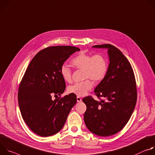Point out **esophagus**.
I'll use <instances>...</instances> for the list:
<instances>
[{"label":"esophagus","instance_id":"esophagus-1","mask_svg":"<svg viewBox=\"0 0 155 155\" xmlns=\"http://www.w3.org/2000/svg\"><path fill=\"white\" fill-rule=\"evenodd\" d=\"M77 101L78 102H81V101H82V98H81V97H77Z\"/></svg>","mask_w":155,"mask_h":155}]
</instances>
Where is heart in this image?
Masks as SVG:
<instances>
[{
    "label": "heart",
    "mask_w": 155,
    "mask_h": 155,
    "mask_svg": "<svg viewBox=\"0 0 155 155\" xmlns=\"http://www.w3.org/2000/svg\"><path fill=\"white\" fill-rule=\"evenodd\" d=\"M73 66L83 70V79H90L95 83L101 81L107 76L108 70V61L101 54L94 55L81 52L71 60ZM60 74L63 79L67 82L71 79V70L66 64L60 68ZM86 79L81 82H76L68 87V92L78 96H84L92 89L93 82Z\"/></svg>",
    "instance_id": "b5f03b06"
}]
</instances>
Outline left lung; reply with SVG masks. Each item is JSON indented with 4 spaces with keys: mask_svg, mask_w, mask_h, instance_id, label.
<instances>
[{
    "mask_svg": "<svg viewBox=\"0 0 155 155\" xmlns=\"http://www.w3.org/2000/svg\"><path fill=\"white\" fill-rule=\"evenodd\" d=\"M93 47L107 48L110 64L107 76L94 91L98 98L105 100L84 98L87 107L84 119L91 132L107 137L119 132L129 121L137 102L136 82L131 64L118 48L108 44Z\"/></svg>",
    "mask_w": 155,
    "mask_h": 155,
    "instance_id": "8db88e82",
    "label": "left lung"
}]
</instances>
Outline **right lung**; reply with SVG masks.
<instances>
[{
  "instance_id": "add662e5",
  "label": "right lung",
  "mask_w": 155,
  "mask_h": 155,
  "mask_svg": "<svg viewBox=\"0 0 155 155\" xmlns=\"http://www.w3.org/2000/svg\"><path fill=\"white\" fill-rule=\"evenodd\" d=\"M80 49L73 46L48 47L31 61L20 84L18 100L22 117L38 135L48 137L58 132L64 125L76 95H61L66 84L60 74L64 62Z\"/></svg>"
}]
</instances>
